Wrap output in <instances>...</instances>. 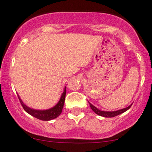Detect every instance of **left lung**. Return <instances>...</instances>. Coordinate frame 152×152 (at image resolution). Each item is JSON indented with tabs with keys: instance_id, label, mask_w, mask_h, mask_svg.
I'll use <instances>...</instances> for the list:
<instances>
[{
	"instance_id": "1",
	"label": "left lung",
	"mask_w": 152,
	"mask_h": 152,
	"mask_svg": "<svg viewBox=\"0 0 152 152\" xmlns=\"http://www.w3.org/2000/svg\"><path fill=\"white\" fill-rule=\"evenodd\" d=\"M132 105V104H131L130 106H129V107H126V108L121 109V110H117V111L105 112V111H102V110H99V109H97L96 107H95L94 106L92 105L91 104H90V108L92 109V110H93L95 113H96V114L99 115L103 116V117H105V118H113V117H115V116L121 114V113H124V112L126 111V110H128L131 107Z\"/></svg>"
}]
</instances>
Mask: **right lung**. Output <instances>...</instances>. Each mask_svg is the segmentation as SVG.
Segmentation results:
<instances>
[{"mask_svg":"<svg viewBox=\"0 0 152 152\" xmlns=\"http://www.w3.org/2000/svg\"><path fill=\"white\" fill-rule=\"evenodd\" d=\"M65 95H66V87L65 88V90H64L63 93H62V96H61L60 100L58 102L57 104L55 106V107H53V108L49 109V110H33V109H31L29 108V107H26V106L23 103L22 101L20 99H19L23 108L24 109V110H25L26 113L30 114L31 115L34 116V117L39 119V120L50 121L52 120V119H54L56 118H57L58 116L61 114V113H62L64 103H65Z\"/></svg>","mask_w":152,"mask_h":152,"instance_id":"obj_1","label":"right lung"}]
</instances>
